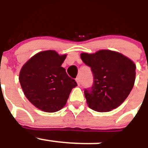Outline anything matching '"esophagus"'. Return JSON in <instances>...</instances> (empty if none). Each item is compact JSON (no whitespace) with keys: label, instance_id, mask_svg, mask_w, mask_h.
Segmentation results:
<instances>
[{"label":"esophagus","instance_id":"esophagus-1","mask_svg":"<svg viewBox=\"0 0 148 148\" xmlns=\"http://www.w3.org/2000/svg\"><path fill=\"white\" fill-rule=\"evenodd\" d=\"M76 81H77V85H78V86H80V85H81L80 78H79V77H77V78H76Z\"/></svg>","mask_w":148,"mask_h":148}]
</instances>
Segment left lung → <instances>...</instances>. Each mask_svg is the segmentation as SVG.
Here are the masks:
<instances>
[{
  "label": "left lung",
  "instance_id": "1",
  "mask_svg": "<svg viewBox=\"0 0 148 148\" xmlns=\"http://www.w3.org/2000/svg\"><path fill=\"white\" fill-rule=\"evenodd\" d=\"M80 58L90 68L94 77L91 87L84 90L89 107L98 112H107L119 107L134 87V62L120 53L110 50H100L95 54L82 53Z\"/></svg>",
  "mask_w": 148,
  "mask_h": 148
}]
</instances>
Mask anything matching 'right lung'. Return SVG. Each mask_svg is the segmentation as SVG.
Wrapping results in <instances>:
<instances>
[{"label":"right lung","instance_id":"right-lung-1","mask_svg":"<svg viewBox=\"0 0 148 148\" xmlns=\"http://www.w3.org/2000/svg\"><path fill=\"white\" fill-rule=\"evenodd\" d=\"M66 58L51 50L41 51L21 69L19 81L25 96L43 111L52 113L62 108L72 88L77 86L61 67Z\"/></svg>","mask_w":148,"mask_h":148}]
</instances>
